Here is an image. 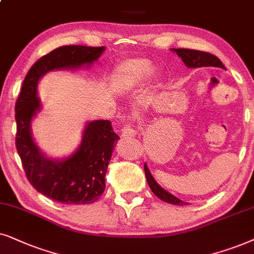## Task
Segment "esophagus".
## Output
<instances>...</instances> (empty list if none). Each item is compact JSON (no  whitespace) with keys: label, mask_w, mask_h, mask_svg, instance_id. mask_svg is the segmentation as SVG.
I'll return each mask as SVG.
<instances>
[{"label":"esophagus","mask_w":254,"mask_h":254,"mask_svg":"<svg viewBox=\"0 0 254 254\" xmlns=\"http://www.w3.org/2000/svg\"><path fill=\"white\" fill-rule=\"evenodd\" d=\"M137 134L136 131L132 127H131V124H125L124 127L122 129V137L123 138H131V137H134Z\"/></svg>","instance_id":"esophagus-1"}]
</instances>
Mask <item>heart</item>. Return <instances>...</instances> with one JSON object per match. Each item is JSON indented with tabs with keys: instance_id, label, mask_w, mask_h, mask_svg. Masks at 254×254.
Segmentation results:
<instances>
[{
	"instance_id": "b5f03b06",
	"label": "heart",
	"mask_w": 254,
	"mask_h": 254,
	"mask_svg": "<svg viewBox=\"0 0 254 254\" xmlns=\"http://www.w3.org/2000/svg\"><path fill=\"white\" fill-rule=\"evenodd\" d=\"M153 74V66L146 59H131L117 67L113 80V90L116 94L133 92L144 86Z\"/></svg>"
}]
</instances>
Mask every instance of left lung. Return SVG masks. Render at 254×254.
Returning <instances> with one entry per match:
<instances>
[{"mask_svg":"<svg viewBox=\"0 0 254 254\" xmlns=\"http://www.w3.org/2000/svg\"><path fill=\"white\" fill-rule=\"evenodd\" d=\"M173 52H175L180 57L182 62L185 63V65L188 68H200V67H218V68L225 69L224 65H223L221 60L214 54L202 52V51H196V50H189V49H172ZM144 170L145 175H146L147 184L150 186L151 190L153 191V194L157 197L160 198L161 201L167 202L171 204H177V205H186L189 204L188 202L181 201L180 198H178L177 196H174L171 192L165 190L160 185L155 181L153 175L151 174L150 170H148L146 162L144 164Z\"/></svg>","mask_w":254,"mask_h":254,"instance_id":"1","label":"left lung"}]
</instances>
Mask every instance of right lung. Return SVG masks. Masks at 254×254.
<instances>
[{
    "label": "right lung",
    "mask_w": 254,
    "mask_h": 254,
    "mask_svg": "<svg viewBox=\"0 0 254 254\" xmlns=\"http://www.w3.org/2000/svg\"><path fill=\"white\" fill-rule=\"evenodd\" d=\"M106 47L67 45L40 58L26 74L15 106L16 148L30 184L40 194L64 204H89L106 189V173L120 137L110 121L84 125L81 143L65 158H51L33 139L32 121L42 110L39 80L52 70H75L92 66Z\"/></svg>",
    "instance_id": "1"
}]
</instances>
